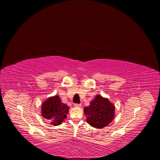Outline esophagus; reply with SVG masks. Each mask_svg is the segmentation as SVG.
I'll list each match as a JSON object with an SVG mask.
<instances>
[{
	"label": "esophagus",
	"instance_id": "obj_1",
	"mask_svg": "<svg viewBox=\"0 0 160 160\" xmlns=\"http://www.w3.org/2000/svg\"><path fill=\"white\" fill-rule=\"evenodd\" d=\"M74 106L75 108H80L81 106V104H77V103H75Z\"/></svg>",
	"mask_w": 160,
	"mask_h": 160
}]
</instances>
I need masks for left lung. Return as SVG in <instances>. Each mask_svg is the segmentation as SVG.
<instances>
[{
	"mask_svg": "<svg viewBox=\"0 0 160 160\" xmlns=\"http://www.w3.org/2000/svg\"><path fill=\"white\" fill-rule=\"evenodd\" d=\"M87 122L91 126L102 129L112 122L115 117V106L107 98L96 95L90 105L84 108Z\"/></svg>",
	"mask_w": 160,
	"mask_h": 160,
	"instance_id": "8db88e82",
	"label": "left lung"
}]
</instances>
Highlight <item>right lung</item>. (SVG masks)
<instances>
[{"label": "right lung", "mask_w": 160, "mask_h": 160, "mask_svg": "<svg viewBox=\"0 0 160 160\" xmlns=\"http://www.w3.org/2000/svg\"><path fill=\"white\" fill-rule=\"evenodd\" d=\"M69 108L62 103L59 95L48 98L41 105V115L51 125H59L67 118Z\"/></svg>", "instance_id": "right-lung-1"}]
</instances>
